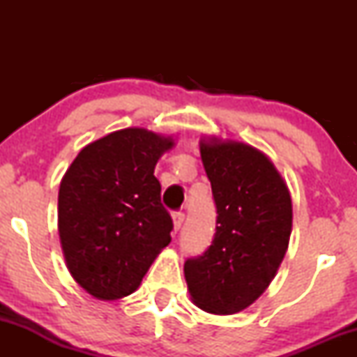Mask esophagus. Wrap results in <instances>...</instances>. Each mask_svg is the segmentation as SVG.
I'll return each mask as SVG.
<instances>
[{
  "instance_id": "obj_1",
  "label": "esophagus",
  "mask_w": 357,
  "mask_h": 357,
  "mask_svg": "<svg viewBox=\"0 0 357 357\" xmlns=\"http://www.w3.org/2000/svg\"><path fill=\"white\" fill-rule=\"evenodd\" d=\"M184 221V213L183 211H176L173 213V223H174V231H178L179 228H181Z\"/></svg>"
}]
</instances>
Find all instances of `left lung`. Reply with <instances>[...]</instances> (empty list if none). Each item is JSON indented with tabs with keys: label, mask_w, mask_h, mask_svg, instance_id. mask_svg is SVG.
Returning <instances> with one entry per match:
<instances>
[{
	"label": "left lung",
	"mask_w": 357,
	"mask_h": 357,
	"mask_svg": "<svg viewBox=\"0 0 357 357\" xmlns=\"http://www.w3.org/2000/svg\"><path fill=\"white\" fill-rule=\"evenodd\" d=\"M199 153L216 204V233L184 261L190 296L210 314L252 305L275 277L292 231V199L273 162L236 141L204 137Z\"/></svg>",
	"instance_id": "left-lung-1"
}]
</instances>
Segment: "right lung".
<instances>
[{"label":"right lung","instance_id":"obj_1","mask_svg":"<svg viewBox=\"0 0 357 357\" xmlns=\"http://www.w3.org/2000/svg\"><path fill=\"white\" fill-rule=\"evenodd\" d=\"M171 136L129 127L90 142L60 183L59 235L73 280L99 301H117L171 241L173 220L154 176Z\"/></svg>","mask_w":357,"mask_h":357}]
</instances>
